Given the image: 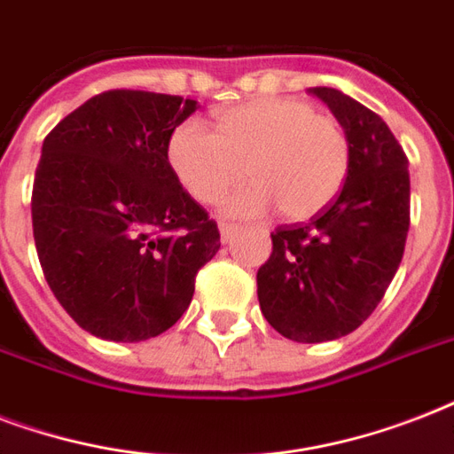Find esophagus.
<instances>
[{"label":"esophagus","mask_w":454,"mask_h":454,"mask_svg":"<svg viewBox=\"0 0 454 454\" xmlns=\"http://www.w3.org/2000/svg\"><path fill=\"white\" fill-rule=\"evenodd\" d=\"M219 231H221V240L231 242L233 240V235L238 233V226H235V223H228V221H221Z\"/></svg>","instance_id":"34e87169"}]
</instances>
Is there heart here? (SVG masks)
<instances>
[{"mask_svg":"<svg viewBox=\"0 0 454 454\" xmlns=\"http://www.w3.org/2000/svg\"><path fill=\"white\" fill-rule=\"evenodd\" d=\"M167 164L192 200L212 205L245 176L252 184L223 200L231 216L278 207L303 221L337 198L348 174L351 144L334 115L301 98H252L221 110L214 134L185 120L167 138Z\"/></svg>","mask_w":454,"mask_h":454,"instance_id":"b5f03b06","label":"heart"}]
</instances>
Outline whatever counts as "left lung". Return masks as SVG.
<instances>
[{
  "label": "left lung",
  "mask_w": 454,
  "mask_h": 454,
  "mask_svg": "<svg viewBox=\"0 0 454 454\" xmlns=\"http://www.w3.org/2000/svg\"><path fill=\"white\" fill-rule=\"evenodd\" d=\"M310 94L344 124L348 174L309 223L270 233L273 252L256 273L263 317L303 344L332 341L365 323L401 266L410 228L408 155L387 122L337 89Z\"/></svg>",
  "instance_id": "obj_1"
}]
</instances>
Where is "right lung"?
Returning a JSON list of instances; mask_svg holds the SVG:
<instances>
[{
	"label": "right lung",
	"mask_w": 454,
	"mask_h": 454,
	"mask_svg": "<svg viewBox=\"0 0 454 454\" xmlns=\"http://www.w3.org/2000/svg\"><path fill=\"white\" fill-rule=\"evenodd\" d=\"M198 103L110 89L44 138L32 235L53 297L110 341L157 337L184 316L219 252L216 221L167 164V138Z\"/></svg>",
	"instance_id": "1"
}]
</instances>
